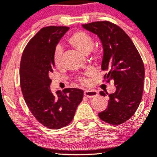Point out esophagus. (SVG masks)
I'll list each match as a JSON object with an SVG mask.
<instances>
[{
  "label": "esophagus",
  "instance_id": "34e87169",
  "mask_svg": "<svg viewBox=\"0 0 157 157\" xmlns=\"http://www.w3.org/2000/svg\"><path fill=\"white\" fill-rule=\"evenodd\" d=\"M84 95L85 96H86L87 98H93L96 97L98 95V92L96 90H85L84 91Z\"/></svg>",
  "mask_w": 157,
  "mask_h": 157
}]
</instances>
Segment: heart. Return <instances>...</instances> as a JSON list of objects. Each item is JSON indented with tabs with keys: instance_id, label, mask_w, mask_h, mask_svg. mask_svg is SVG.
I'll list each match as a JSON object with an SVG mask.
<instances>
[{
	"instance_id": "b5f03b06",
	"label": "heart",
	"mask_w": 157,
	"mask_h": 157,
	"mask_svg": "<svg viewBox=\"0 0 157 157\" xmlns=\"http://www.w3.org/2000/svg\"><path fill=\"white\" fill-rule=\"evenodd\" d=\"M67 42L72 47L76 48L82 54H87L93 49L94 41L88 33L82 31H78L71 34L67 39ZM53 62L57 67H60L62 63V49L60 46L55 48L53 54ZM78 80L83 85H87L88 80L85 77H79Z\"/></svg>"
}]
</instances>
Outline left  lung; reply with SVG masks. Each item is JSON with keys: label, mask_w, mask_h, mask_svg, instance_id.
<instances>
[{"label": "left lung", "mask_w": 157, "mask_h": 157, "mask_svg": "<svg viewBox=\"0 0 157 157\" xmlns=\"http://www.w3.org/2000/svg\"><path fill=\"white\" fill-rule=\"evenodd\" d=\"M82 27L98 35L101 41V68L107 72L104 80L107 82L113 80L116 87L114 93L108 95V107L98 116L107 124H124L133 116L141 103L145 75L144 62L130 37L117 25L104 21L83 24ZM100 94L105 96L108 93L100 91Z\"/></svg>", "instance_id": "8db88e82"}]
</instances>
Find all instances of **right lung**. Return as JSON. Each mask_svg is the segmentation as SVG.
<instances>
[{
	"label": "right lung",
	"instance_id": "obj_1",
	"mask_svg": "<svg viewBox=\"0 0 157 157\" xmlns=\"http://www.w3.org/2000/svg\"><path fill=\"white\" fill-rule=\"evenodd\" d=\"M67 26L44 27L29 41L20 64V85L25 102L35 118L50 129L68 125L82 100L83 90L65 88L55 94L50 90L53 54Z\"/></svg>",
	"mask_w": 157,
	"mask_h": 157
}]
</instances>
